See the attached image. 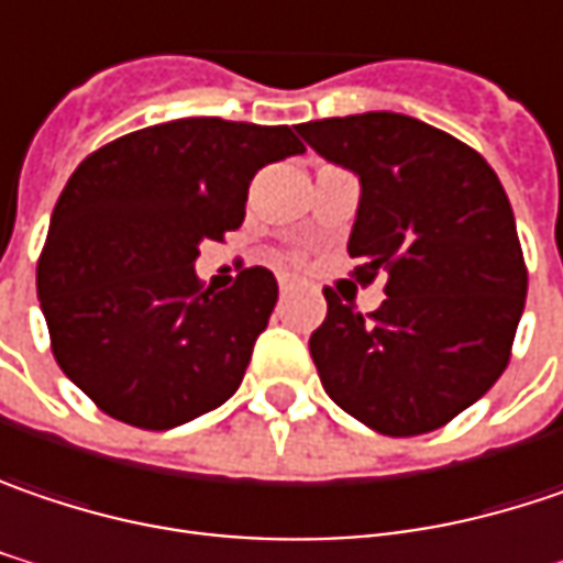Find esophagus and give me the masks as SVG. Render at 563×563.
Returning <instances> with one entry per match:
<instances>
[{"label": "esophagus", "instance_id": "obj_1", "mask_svg": "<svg viewBox=\"0 0 563 563\" xmlns=\"http://www.w3.org/2000/svg\"><path fill=\"white\" fill-rule=\"evenodd\" d=\"M289 289H292V280H289V277H280V296H289Z\"/></svg>", "mask_w": 563, "mask_h": 563}]
</instances>
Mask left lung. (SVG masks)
I'll return each instance as SVG.
<instances>
[{"instance_id": "obj_1", "label": "left lung", "mask_w": 563, "mask_h": 563, "mask_svg": "<svg viewBox=\"0 0 563 563\" xmlns=\"http://www.w3.org/2000/svg\"><path fill=\"white\" fill-rule=\"evenodd\" d=\"M296 130L360 178L353 277H385L369 314L324 289L328 314L309 338L321 385L376 433L440 430L510 363L529 274L507 190L472 146L408 114L328 117Z\"/></svg>"}]
</instances>
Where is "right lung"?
Segmentation results:
<instances>
[{"mask_svg": "<svg viewBox=\"0 0 563 563\" xmlns=\"http://www.w3.org/2000/svg\"><path fill=\"white\" fill-rule=\"evenodd\" d=\"M306 152L289 126L181 117L91 152L53 207L37 296L59 369L130 427L172 430L235 395L277 306L267 267L222 292L200 242L245 219L251 178Z\"/></svg>", "mask_w": 563, "mask_h": 563, "instance_id": "right-lung-1", "label": "right lung"}]
</instances>
